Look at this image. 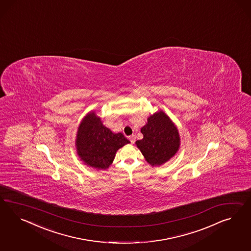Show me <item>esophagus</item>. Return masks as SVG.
Instances as JSON below:
<instances>
[{"label":"esophagus","mask_w":251,"mask_h":251,"mask_svg":"<svg viewBox=\"0 0 251 251\" xmlns=\"http://www.w3.org/2000/svg\"><path fill=\"white\" fill-rule=\"evenodd\" d=\"M129 140L131 144H134L135 140H136V137H135V135H131V136L129 137Z\"/></svg>","instance_id":"34e87169"}]
</instances>
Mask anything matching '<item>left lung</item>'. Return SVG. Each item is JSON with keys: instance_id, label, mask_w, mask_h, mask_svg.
<instances>
[{"instance_id": "left-lung-1", "label": "left lung", "mask_w": 251, "mask_h": 251, "mask_svg": "<svg viewBox=\"0 0 251 251\" xmlns=\"http://www.w3.org/2000/svg\"><path fill=\"white\" fill-rule=\"evenodd\" d=\"M141 132L144 138L137 147L152 166H160L170 159L179 147V135L174 123L163 111L148 118Z\"/></svg>"}]
</instances>
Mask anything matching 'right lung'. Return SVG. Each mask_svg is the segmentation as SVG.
<instances>
[{"label": "right lung", "instance_id": "right-lung-1", "mask_svg": "<svg viewBox=\"0 0 251 251\" xmlns=\"http://www.w3.org/2000/svg\"><path fill=\"white\" fill-rule=\"evenodd\" d=\"M129 141L122 133H113L93 112L81 122L76 138L77 152L85 164L97 169H106L116 152Z\"/></svg>", "mask_w": 251, "mask_h": 251}]
</instances>
